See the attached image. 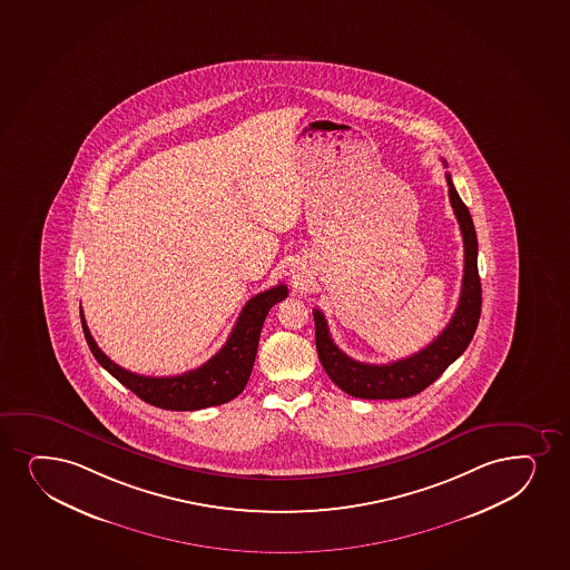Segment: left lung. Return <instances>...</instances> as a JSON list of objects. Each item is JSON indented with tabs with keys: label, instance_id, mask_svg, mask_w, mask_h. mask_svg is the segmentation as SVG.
<instances>
[{
	"label": "left lung",
	"instance_id": "8db88e82",
	"mask_svg": "<svg viewBox=\"0 0 570 570\" xmlns=\"http://www.w3.org/2000/svg\"><path fill=\"white\" fill-rule=\"evenodd\" d=\"M444 161V160H442ZM446 164V161H444ZM449 196L455 219L463 236V281L460 302L449 326L436 335V340L414 355L389 362L366 364L345 355L330 335L328 322L322 311L315 308V340L322 368L330 380L347 395L356 399H406L429 387L450 364L462 355L473 340L481 318V278L476 268V233L468 206L455 190L452 177L446 174Z\"/></svg>",
	"mask_w": 570,
	"mask_h": 570
}]
</instances>
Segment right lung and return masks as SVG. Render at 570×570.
Here are the masks:
<instances>
[{"mask_svg": "<svg viewBox=\"0 0 570 570\" xmlns=\"http://www.w3.org/2000/svg\"><path fill=\"white\" fill-rule=\"evenodd\" d=\"M284 297H288V288L284 284L254 295L246 303V307L242 308L235 328L219 353H215L198 368L168 377L135 374L110 361L101 348L97 347L80 308L81 328L97 362L108 374L115 375L121 385L134 391L141 401L158 409L177 412L208 409L233 401L244 391L254 368L263 322L267 318L271 307L282 302Z\"/></svg>", "mask_w": 570, "mask_h": 570, "instance_id": "right-lung-1", "label": "right lung"}]
</instances>
